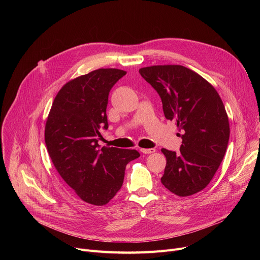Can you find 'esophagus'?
I'll list each match as a JSON object with an SVG mask.
<instances>
[{"label":"esophagus","instance_id":"34e87169","mask_svg":"<svg viewBox=\"0 0 260 260\" xmlns=\"http://www.w3.org/2000/svg\"><path fill=\"white\" fill-rule=\"evenodd\" d=\"M141 152L144 154H151V153L155 152V149L154 148H142Z\"/></svg>","mask_w":260,"mask_h":260}]
</instances>
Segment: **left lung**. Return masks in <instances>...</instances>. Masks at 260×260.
Instances as JSON below:
<instances>
[{
	"mask_svg": "<svg viewBox=\"0 0 260 260\" xmlns=\"http://www.w3.org/2000/svg\"><path fill=\"white\" fill-rule=\"evenodd\" d=\"M162 102L167 119L174 120L182 138L180 151L162 148L167 166L161 183L178 197H189L208 186L224 157L230 122L225 107L213 85L180 64L139 70Z\"/></svg>",
	"mask_w": 260,
	"mask_h": 260,
	"instance_id": "1",
	"label": "left lung"
}]
</instances>
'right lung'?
Returning <instances> with one entry per match:
<instances>
[{
	"instance_id": "obj_1",
	"label": "right lung",
	"mask_w": 260,
	"mask_h": 260,
	"mask_svg": "<svg viewBox=\"0 0 260 260\" xmlns=\"http://www.w3.org/2000/svg\"><path fill=\"white\" fill-rule=\"evenodd\" d=\"M126 74L98 69L67 82L57 92L45 125V144L62 180L82 201L104 206L121 188L126 165L137 150L103 147L100 129L108 128L106 109L113 85Z\"/></svg>"
}]
</instances>
